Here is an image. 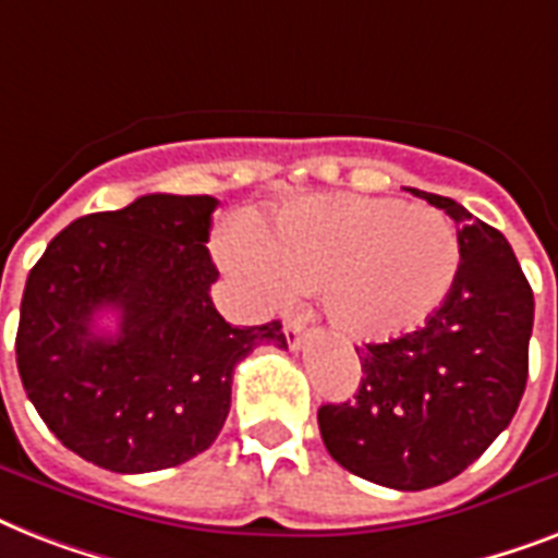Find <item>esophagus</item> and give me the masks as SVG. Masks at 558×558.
Returning a JSON list of instances; mask_svg holds the SVG:
<instances>
[{
  "label": "esophagus",
  "instance_id": "1",
  "mask_svg": "<svg viewBox=\"0 0 558 558\" xmlns=\"http://www.w3.org/2000/svg\"><path fill=\"white\" fill-rule=\"evenodd\" d=\"M304 330H306L304 318H289V322L283 324V332H287L289 350H301V344H304Z\"/></svg>",
  "mask_w": 558,
  "mask_h": 558
}]
</instances>
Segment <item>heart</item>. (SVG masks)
<instances>
[{
    "mask_svg": "<svg viewBox=\"0 0 558 558\" xmlns=\"http://www.w3.org/2000/svg\"><path fill=\"white\" fill-rule=\"evenodd\" d=\"M222 260L266 295L322 289L341 339L388 341L428 318L454 287L460 245L449 219L371 196H304L222 240Z\"/></svg>",
    "mask_w": 558,
    "mask_h": 558,
    "instance_id": "1",
    "label": "heart"
}]
</instances>
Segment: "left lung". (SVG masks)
Here are the masks:
<instances>
[{
	"label": "left lung",
	"mask_w": 558,
	"mask_h": 558,
	"mask_svg": "<svg viewBox=\"0 0 558 558\" xmlns=\"http://www.w3.org/2000/svg\"><path fill=\"white\" fill-rule=\"evenodd\" d=\"M414 193L458 226L454 287L414 332L356 348V397L318 408L332 460L402 493L458 477L510 425L533 332V289L501 231L449 196Z\"/></svg>",
	"instance_id": "1"
}]
</instances>
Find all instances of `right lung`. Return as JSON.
Instances as JSON below:
<instances>
[{
  "label": "right lung",
  "mask_w": 558,
  "mask_h": 558,
  "mask_svg": "<svg viewBox=\"0 0 558 558\" xmlns=\"http://www.w3.org/2000/svg\"><path fill=\"white\" fill-rule=\"evenodd\" d=\"M214 196L147 193L74 219L25 280L22 388L65 449L142 475L208 449L231 408L234 367L287 348L280 322L231 327L210 301ZM117 315L98 331L97 315Z\"/></svg>",
  "instance_id": "1"
}]
</instances>
